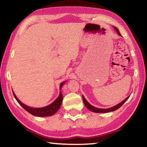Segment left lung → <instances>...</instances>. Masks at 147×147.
I'll return each mask as SVG.
<instances>
[{
	"instance_id": "8db88e82",
	"label": "left lung",
	"mask_w": 147,
	"mask_h": 147,
	"mask_svg": "<svg viewBox=\"0 0 147 147\" xmlns=\"http://www.w3.org/2000/svg\"><path fill=\"white\" fill-rule=\"evenodd\" d=\"M114 28H115V30H116L117 33L119 35V36H121V35L120 34V32H119V30L116 27H114ZM129 97H130V96H128L127 98L124 99L123 101H122L121 103L118 104L117 105H115V106H113V107H111V108H108V109H100V108H96V107L93 106L92 105H91V104H89L88 101L86 100V99L84 98V96H82V99H83L84 103V104H85L86 108L89 109V110H91V111H93V112H94V113H108V112H110V111H113L116 110V109H119L124 102H125L126 100H128V98Z\"/></svg>"
}]
</instances>
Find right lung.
Segmentation results:
<instances>
[{"label":"right lung","mask_w":147,"mask_h":147,"mask_svg":"<svg viewBox=\"0 0 147 147\" xmlns=\"http://www.w3.org/2000/svg\"><path fill=\"white\" fill-rule=\"evenodd\" d=\"M65 82L61 83L60 86H59V88H61L62 86L63 85ZM14 97L16 98L17 101L18 102V103L21 105L23 108L25 109L26 111H28L32 115L34 116H38V117H48V116H51L54 115V113H56L57 111L60 108L61 105L62 100H63V96H62V94L60 92L59 93L58 97L55 100H54L53 103L50 104V105L43 107V108H31V107H29L28 106L25 105L23 103H22L21 101H20L18 98H17L16 94L13 92Z\"/></svg>","instance_id":"right-lung-1"}]
</instances>
